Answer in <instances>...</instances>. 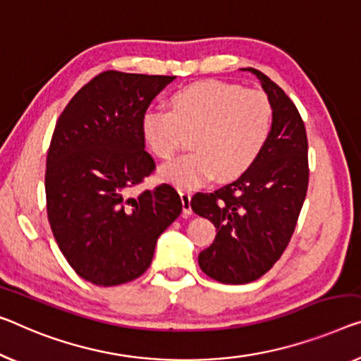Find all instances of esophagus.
Wrapping results in <instances>:
<instances>
[{"label": "esophagus", "instance_id": "1", "mask_svg": "<svg viewBox=\"0 0 361 361\" xmlns=\"http://www.w3.org/2000/svg\"><path fill=\"white\" fill-rule=\"evenodd\" d=\"M180 197H181V204H183V214L191 215L192 214V211H191V192L180 190Z\"/></svg>", "mask_w": 361, "mask_h": 361}]
</instances>
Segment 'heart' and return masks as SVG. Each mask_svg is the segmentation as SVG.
Here are the masks:
<instances>
[{
	"label": "heart",
	"instance_id": "obj_1",
	"mask_svg": "<svg viewBox=\"0 0 361 361\" xmlns=\"http://www.w3.org/2000/svg\"><path fill=\"white\" fill-rule=\"evenodd\" d=\"M171 111L149 109L141 131L149 149L171 159L192 134L191 149L160 169V176L178 188H196L211 178H238L256 162L272 129V105L257 90L222 80H202L171 95Z\"/></svg>",
	"mask_w": 361,
	"mask_h": 361
}]
</instances>
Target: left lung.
Masks as SVG:
<instances>
[{
	"mask_svg": "<svg viewBox=\"0 0 361 361\" xmlns=\"http://www.w3.org/2000/svg\"><path fill=\"white\" fill-rule=\"evenodd\" d=\"M272 105L271 136L238 180L214 192H196L191 209L215 227L212 245L199 252L204 274L222 283H248L271 269L287 248L308 190V139L297 106L255 68Z\"/></svg>",
	"mask_w": 361,
	"mask_h": 361,
	"instance_id": "1",
	"label": "left lung"
}]
</instances>
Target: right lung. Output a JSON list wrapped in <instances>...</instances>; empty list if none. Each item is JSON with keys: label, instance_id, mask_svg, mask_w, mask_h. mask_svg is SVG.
Listing matches in <instances>:
<instances>
[{"label": "right lung", "instance_id": "1", "mask_svg": "<svg viewBox=\"0 0 361 361\" xmlns=\"http://www.w3.org/2000/svg\"><path fill=\"white\" fill-rule=\"evenodd\" d=\"M175 76L105 71L58 118L47 155V212L79 277L102 287L142 276L157 238L183 211L166 183L128 196L155 169L141 121Z\"/></svg>", "mask_w": 361, "mask_h": 361}]
</instances>
